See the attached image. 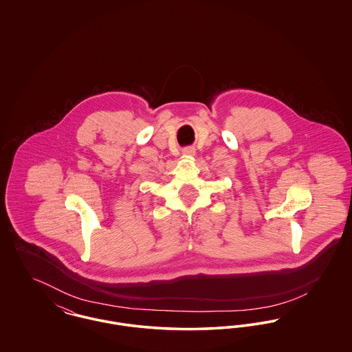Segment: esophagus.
Listing matches in <instances>:
<instances>
[{"label": "esophagus", "instance_id": "1", "mask_svg": "<svg viewBox=\"0 0 352 352\" xmlns=\"http://www.w3.org/2000/svg\"><path fill=\"white\" fill-rule=\"evenodd\" d=\"M182 154H184V157H194L197 154V151L194 146H187L182 151Z\"/></svg>", "mask_w": 352, "mask_h": 352}]
</instances>
